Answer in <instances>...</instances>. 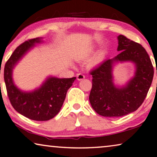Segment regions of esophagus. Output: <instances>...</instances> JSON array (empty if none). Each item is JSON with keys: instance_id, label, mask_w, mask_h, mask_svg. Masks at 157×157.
I'll return each mask as SVG.
<instances>
[{"instance_id": "esophagus-1", "label": "esophagus", "mask_w": 157, "mask_h": 157, "mask_svg": "<svg viewBox=\"0 0 157 157\" xmlns=\"http://www.w3.org/2000/svg\"><path fill=\"white\" fill-rule=\"evenodd\" d=\"M85 75L82 74V73H79V74L77 75V80L80 81V80H82L83 79H85Z\"/></svg>"}]
</instances>
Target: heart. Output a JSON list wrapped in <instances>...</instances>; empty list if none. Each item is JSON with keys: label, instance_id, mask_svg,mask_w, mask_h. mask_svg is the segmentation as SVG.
I'll return each mask as SVG.
<instances>
[{"label": "heart", "instance_id": "obj_1", "mask_svg": "<svg viewBox=\"0 0 157 157\" xmlns=\"http://www.w3.org/2000/svg\"><path fill=\"white\" fill-rule=\"evenodd\" d=\"M94 50H95L94 49V48H90V49H87V51L86 52V53H85V57H89V56H90L91 54L94 52ZM103 56H104L103 52H99V53L96 54L95 57H94L93 59L90 61V62H89L90 67H93L98 65V64H99L100 62L102 61V60H103Z\"/></svg>", "mask_w": 157, "mask_h": 157}]
</instances>
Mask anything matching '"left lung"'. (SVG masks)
Masks as SVG:
<instances>
[{
    "instance_id": "left-lung-1",
    "label": "left lung",
    "mask_w": 157,
    "mask_h": 157,
    "mask_svg": "<svg viewBox=\"0 0 157 157\" xmlns=\"http://www.w3.org/2000/svg\"><path fill=\"white\" fill-rule=\"evenodd\" d=\"M118 40L120 53L90 72L93 85L90 103L97 113L113 118L136 110L147 97L154 77L153 65L146 49L124 35H119ZM118 61H132L136 66L135 77L121 88L113 84L112 73V67Z\"/></svg>"
}]
</instances>
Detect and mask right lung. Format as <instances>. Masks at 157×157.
Segmentation results:
<instances>
[{
  "label": "right lung",
  "instance_id": "1",
  "mask_svg": "<svg viewBox=\"0 0 157 157\" xmlns=\"http://www.w3.org/2000/svg\"><path fill=\"white\" fill-rule=\"evenodd\" d=\"M41 38L26 41L14 50L4 67V80L9 100L18 113L33 121H45L53 118L61 109L67 92L76 77L57 78L49 77L40 87L31 92H24L14 85L12 72L14 66Z\"/></svg>",
  "mask_w": 157,
  "mask_h": 157
}]
</instances>
